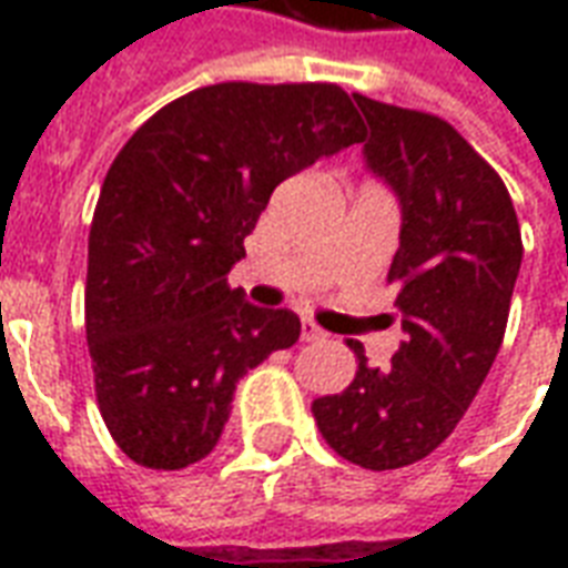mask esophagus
I'll list each match as a JSON object with an SVG mask.
<instances>
[{
    "mask_svg": "<svg viewBox=\"0 0 568 568\" xmlns=\"http://www.w3.org/2000/svg\"><path fill=\"white\" fill-rule=\"evenodd\" d=\"M322 337H325V332H322L316 322H313V320L301 322V341H307V344H313V341H322Z\"/></svg>",
    "mask_w": 568,
    "mask_h": 568,
    "instance_id": "34e87169",
    "label": "esophagus"
}]
</instances>
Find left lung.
Here are the masks:
<instances>
[{"label": "left lung", "mask_w": 568, "mask_h": 568, "mask_svg": "<svg viewBox=\"0 0 568 568\" xmlns=\"http://www.w3.org/2000/svg\"><path fill=\"white\" fill-rule=\"evenodd\" d=\"M368 121L365 166L402 210L389 280L405 341L313 402L322 438L349 463L386 471L419 463L450 435L496 362L524 261L520 224L499 173L456 130L426 112L353 93Z\"/></svg>", "instance_id": "left-lung-1"}]
</instances>
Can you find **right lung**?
Instances as JSON below:
<instances>
[{"instance_id":"obj_1","label":"right lung","mask_w":568,"mask_h":568,"mask_svg":"<svg viewBox=\"0 0 568 568\" xmlns=\"http://www.w3.org/2000/svg\"><path fill=\"white\" fill-rule=\"evenodd\" d=\"M362 142L337 84H210L142 124L105 173L88 236L84 328L112 438L145 468L210 456L236 383L301 337L227 273L273 187Z\"/></svg>"}]
</instances>
